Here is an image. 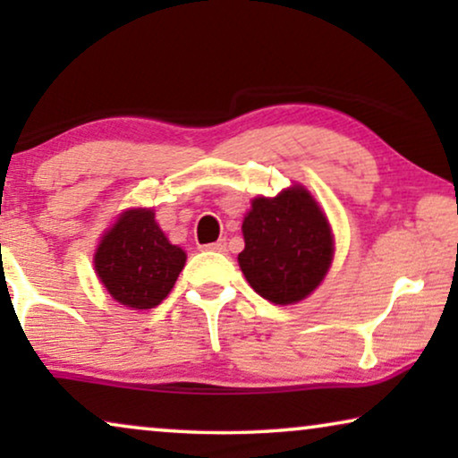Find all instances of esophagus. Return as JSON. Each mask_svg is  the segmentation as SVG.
Instances as JSON below:
<instances>
[{
	"label": "esophagus",
	"mask_w": 458,
	"mask_h": 458,
	"mask_svg": "<svg viewBox=\"0 0 458 458\" xmlns=\"http://www.w3.org/2000/svg\"><path fill=\"white\" fill-rule=\"evenodd\" d=\"M206 248L212 250V252H225V250H227V242L218 240L215 243H208V246H206Z\"/></svg>",
	"instance_id": "obj_1"
}]
</instances>
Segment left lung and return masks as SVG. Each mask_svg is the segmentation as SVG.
Wrapping results in <instances>:
<instances>
[{
    "label": "left lung",
    "instance_id": "1",
    "mask_svg": "<svg viewBox=\"0 0 458 458\" xmlns=\"http://www.w3.org/2000/svg\"><path fill=\"white\" fill-rule=\"evenodd\" d=\"M242 233V273L273 304H296L310 296L334 260L327 216L302 185L287 187L275 198H254Z\"/></svg>",
    "mask_w": 458,
    "mask_h": 458
}]
</instances>
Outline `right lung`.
Instances as JSON below:
<instances>
[{
  "label": "right lung",
  "mask_w": 458,
  "mask_h": 458,
  "mask_svg": "<svg viewBox=\"0 0 458 458\" xmlns=\"http://www.w3.org/2000/svg\"><path fill=\"white\" fill-rule=\"evenodd\" d=\"M185 252L162 233L152 208L124 210L106 231L93 256L110 296L133 310L158 306L173 290Z\"/></svg>",
  "instance_id": "1"
}]
</instances>
